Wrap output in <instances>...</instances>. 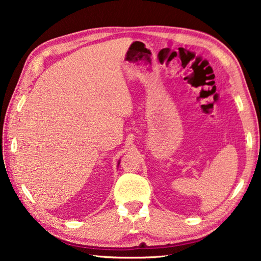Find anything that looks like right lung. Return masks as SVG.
Listing matches in <instances>:
<instances>
[{
	"instance_id": "add662e5",
	"label": "right lung",
	"mask_w": 261,
	"mask_h": 261,
	"mask_svg": "<svg viewBox=\"0 0 261 261\" xmlns=\"http://www.w3.org/2000/svg\"><path fill=\"white\" fill-rule=\"evenodd\" d=\"M118 165H120V161H118Z\"/></svg>"
}]
</instances>
